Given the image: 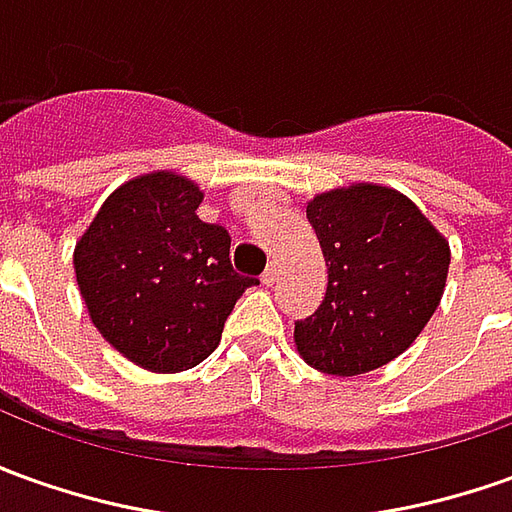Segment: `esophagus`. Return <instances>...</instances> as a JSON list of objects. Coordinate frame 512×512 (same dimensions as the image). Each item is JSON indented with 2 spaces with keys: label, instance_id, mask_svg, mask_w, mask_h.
Masks as SVG:
<instances>
[{
  "label": "esophagus",
  "instance_id": "obj_1",
  "mask_svg": "<svg viewBox=\"0 0 512 512\" xmlns=\"http://www.w3.org/2000/svg\"><path fill=\"white\" fill-rule=\"evenodd\" d=\"M276 281H278V264L270 262V264H267V270L262 273V284H264V287H273Z\"/></svg>",
  "mask_w": 512,
  "mask_h": 512
}]
</instances>
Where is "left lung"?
<instances>
[{
	"label": "left lung",
	"mask_w": 512,
	"mask_h": 512,
	"mask_svg": "<svg viewBox=\"0 0 512 512\" xmlns=\"http://www.w3.org/2000/svg\"><path fill=\"white\" fill-rule=\"evenodd\" d=\"M329 267L326 298L295 323L306 365L359 376L404 354L438 309L449 242L410 197L357 183L306 206Z\"/></svg>",
	"instance_id": "left-lung-1"
}]
</instances>
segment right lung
<instances>
[{"instance_id": "obj_1", "label": "right lung", "mask_w": 512, "mask_h": 512, "mask_svg": "<svg viewBox=\"0 0 512 512\" xmlns=\"http://www.w3.org/2000/svg\"><path fill=\"white\" fill-rule=\"evenodd\" d=\"M200 200L183 175H139L102 203L74 248L91 323L153 373L200 365L220 345L239 295L259 284L231 267V236L197 217Z\"/></svg>"}]
</instances>
